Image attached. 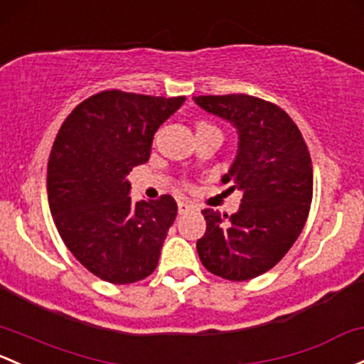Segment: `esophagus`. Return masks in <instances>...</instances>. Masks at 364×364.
I'll return each mask as SVG.
<instances>
[{
	"label": "esophagus",
	"instance_id": "34e87169",
	"mask_svg": "<svg viewBox=\"0 0 364 364\" xmlns=\"http://www.w3.org/2000/svg\"><path fill=\"white\" fill-rule=\"evenodd\" d=\"M192 209H195V205L190 204V202H181V200L178 202V213L179 214H185V213L192 211Z\"/></svg>",
	"mask_w": 364,
	"mask_h": 364
}]
</instances>
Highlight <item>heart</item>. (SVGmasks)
Instances as JSON below:
<instances>
[{"label": "heart", "instance_id": "1", "mask_svg": "<svg viewBox=\"0 0 364 364\" xmlns=\"http://www.w3.org/2000/svg\"><path fill=\"white\" fill-rule=\"evenodd\" d=\"M198 125H209V124H205V122H200V124H198Z\"/></svg>", "mask_w": 364, "mask_h": 364}]
</instances>
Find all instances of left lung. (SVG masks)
<instances>
[{"label": "left lung", "mask_w": 364, "mask_h": 364, "mask_svg": "<svg viewBox=\"0 0 364 364\" xmlns=\"http://www.w3.org/2000/svg\"><path fill=\"white\" fill-rule=\"evenodd\" d=\"M204 112L232 125L237 155L221 181L242 192L239 211L204 209V237L197 240L202 265L228 281H247L270 270L289 251L312 202V162L289 114L246 94L198 95Z\"/></svg>", "instance_id": "obj_1"}]
</instances>
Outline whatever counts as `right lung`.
<instances>
[{
    "instance_id": "1",
    "label": "right lung",
    "mask_w": 364,
    "mask_h": 364,
    "mask_svg": "<svg viewBox=\"0 0 364 364\" xmlns=\"http://www.w3.org/2000/svg\"><path fill=\"white\" fill-rule=\"evenodd\" d=\"M186 97L105 90L64 120L48 159V205L55 227L89 272L131 284L156 269L178 214L171 195L132 202V167L148 162L153 136Z\"/></svg>"
}]
</instances>
